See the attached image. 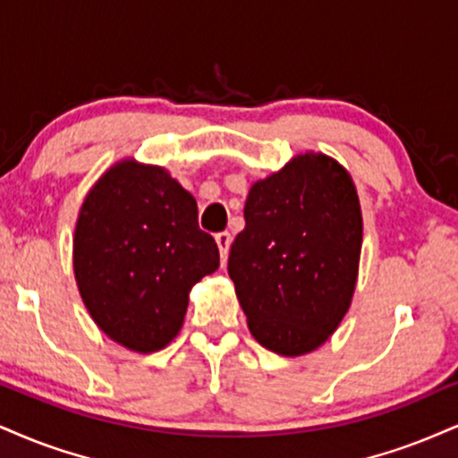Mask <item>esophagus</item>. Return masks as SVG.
I'll list each match as a JSON object with an SVG mask.
<instances>
[{"label":"esophagus","instance_id":"34e87169","mask_svg":"<svg viewBox=\"0 0 458 458\" xmlns=\"http://www.w3.org/2000/svg\"><path fill=\"white\" fill-rule=\"evenodd\" d=\"M215 243H217V247H219L222 264H225V260H228L230 243H233V236H230V233H219V234H215Z\"/></svg>","mask_w":458,"mask_h":458}]
</instances>
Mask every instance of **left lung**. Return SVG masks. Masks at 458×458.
<instances>
[{
  "label": "left lung",
  "instance_id": "8db88e82",
  "mask_svg": "<svg viewBox=\"0 0 458 458\" xmlns=\"http://www.w3.org/2000/svg\"><path fill=\"white\" fill-rule=\"evenodd\" d=\"M362 243L356 187L337 162L305 153L251 185L228 275L260 345L301 356L348 311Z\"/></svg>",
  "mask_w": 458,
  "mask_h": 458
}]
</instances>
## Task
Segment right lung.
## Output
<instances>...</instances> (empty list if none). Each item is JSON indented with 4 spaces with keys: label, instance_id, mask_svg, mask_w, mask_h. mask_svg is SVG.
Wrapping results in <instances>:
<instances>
[{
    "label": "right lung",
    "instance_id": "obj_1",
    "mask_svg": "<svg viewBox=\"0 0 458 458\" xmlns=\"http://www.w3.org/2000/svg\"><path fill=\"white\" fill-rule=\"evenodd\" d=\"M219 267L198 228L194 196L166 170L121 162L81 208L74 275L91 318L110 339L156 352L176 337L191 285Z\"/></svg>",
    "mask_w": 458,
    "mask_h": 458
}]
</instances>
